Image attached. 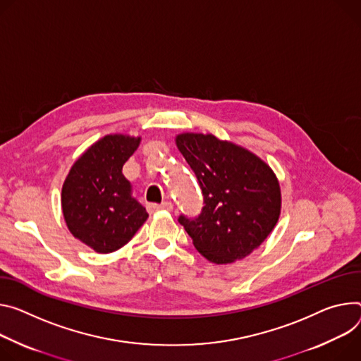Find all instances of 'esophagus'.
<instances>
[{"label": "esophagus", "mask_w": 361, "mask_h": 361, "mask_svg": "<svg viewBox=\"0 0 361 361\" xmlns=\"http://www.w3.org/2000/svg\"><path fill=\"white\" fill-rule=\"evenodd\" d=\"M147 209H148L149 213H155V212H158V210H171V209H173V204L169 203V202H164L162 204L149 203V204L147 206Z\"/></svg>", "instance_id": "1"}]
</instances>
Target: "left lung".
<instances>
[{
  "label": "left lung",
  "instance_id": "1",
  "mask_svg": "<svg viewBox=\"0 0 361 361\" xmlns=\"http://www.w3.org/2000/svg\"><path fill=\"white\" fill-rule=\"evenodd\" d=\"M177 148L197 177L204 207L178 223L213 264H232L259 247L281 214V188L265 161L212 134H180Z\"/></svg>",
  "mask_w": 361,
  "mask_h": 361
}]
</instances>
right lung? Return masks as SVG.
Instances as JSON below:
<instances>
[{"instance_id":"add662e5","label":"right lung","mask_w":361,"mask_h":361,"mask_svg":"<svg viewBox=\"0 0 361 361\" xmlns=\"http://www.w3.org/2000/svg\"><path fill=\"white\" fill-rule=\"evenodd\" d=\"M141 138L106 135L73 164L61 188V209L71 233L97 253L126 245L148 219L130 195L122 167Z\"/></svg>"}]
</instances>
